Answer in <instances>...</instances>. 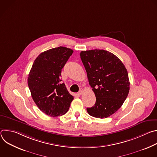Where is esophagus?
Returning <instances> with one entry per match:
<instances>
[{
  "label": "esophagus",
  "mask_w": 157,
  "mask_h": 157,
  "mask_svg": "<svg viewBox=\"0 0 157 157\" xmlns=\"http://www.w3.org/2000/svg\"><path fill=\"white\" fill-rule=\"evenodd\" d=\"M82 93H83V91H82V89H80V91L78 92V95H81Z\"/></svg>",
  "instance_id": "34e87169"
}]
</instances>
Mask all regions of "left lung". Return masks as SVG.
<instances>
[{"label":"left lung","instance_id":"1","mask_svg":"<svg viewBox=\"0 0 157 157\" xmlns=\"http://www.w3.org/2000/svg\"><path fill=\"white\" fill-rule=\"evenodd\" d=\"M81 61L96 101L87 108L88 114L97 118H107L122 105L130 89L128 73L121 59L104 50L82 51Z\"/></svg>","mask_w":157,"mask_h":157}]
</instances>
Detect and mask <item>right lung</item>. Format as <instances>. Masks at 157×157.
Returning a JSON list of instances; mask_svg holds the SVG:
<instances>
[{
    "mask_svg": "<svg viewBox=\"0 0 157 157\" xmlns=\"http://www.w3.org/2000/svg\"><path fill=\"white\" fill-rule=\"evenodd\" d=\"M73 53L63 47L44 52L35 59L29 73L28 85L33 100L49 116L66 114L74 99L61 82V70Z\"/></svg>",
    "mask_w": 157,
    "mask_h": 157,
    "instance_id": "add662e5",
    "label": "right lung"
}]
</instances>
